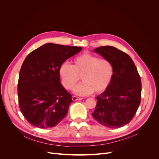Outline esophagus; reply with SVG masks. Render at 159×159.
I'll use <instances>...</instances> for the list:
<instances>
[{
  "label": "esophagus",
  "instance_id": "1",
  "mask_svg": "<svg viewBox=\"0 0 159 159\" xmlns=\"http://www.w3.org/2000/svg\"><path fill=\"white\" fill-rule=\"evenodd\" d=\"M72 99L73 101H78V100H82V98H77V97L74 96L72 97Z\"/></svg>",
  "mask_w": 159,
  "mask_h": 159
}]
</instances>
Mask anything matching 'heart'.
Here are the masks:
<instances>
[{"mask_svg": "<svg viewBox=\"0 0 159 159\" xmlns=\"http://www.w3.org/2000/svg\"><path fill=\"white\" fill-rule=\"evenodd\" d=\"M72 62V65L63 63L59 67L58 74L66 89H72L79 76L83 82L74 89V93L79 96L93 92L100 94L109 87L113 77V67L108 60L85 53L75 57Z\"/></svg>", "mask_w": 159, "mask_h": 159, "instance_id": "b5f03b06", "label": "heart"}]
</instances>
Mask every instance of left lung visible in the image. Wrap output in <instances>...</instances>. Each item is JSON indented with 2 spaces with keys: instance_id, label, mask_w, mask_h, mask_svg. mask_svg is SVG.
Returning <instances> with one entry per match:
<instances>
[{
  "instance_id": "obj_1",
  "label": "left lung",
  "mask_w": 159,
  "mask_h": 159,
  "mask_svg": "<svg viewBox=\"0 0 159 159\" xmlns=\"http://www.w3.org/2000/svg\"><path fill=\"white\" fill-rule=\"evenodd\" d=\"M93 51L111 63L113 77L109 87L96 97L97 105L92 116L106 127L120 128L133 118L140 104V77L133 61L125 52L111 46Z\"/></svg>"
}]
</instances>
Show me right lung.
Returning a JSON list of instances; mask_svg holds the SVG:
<instances>
[{"label": "right lung", "instance_id": "right-lung-1", "mask_svg": "<svg viewBox=\"0 0 159 159\" xmlns=\"http://www.w3.org/2000/svg\"><path fill=\"white\" fill-rule=\"evenodd\" d=\"M82 49L49 43L26 57L19 72L17 94L20 110L30 124L52 128L66 116L73 101L60 82L59 67Z\"/></svg>", "mask_w": 159, "mask_h": 159}]
</instances>
